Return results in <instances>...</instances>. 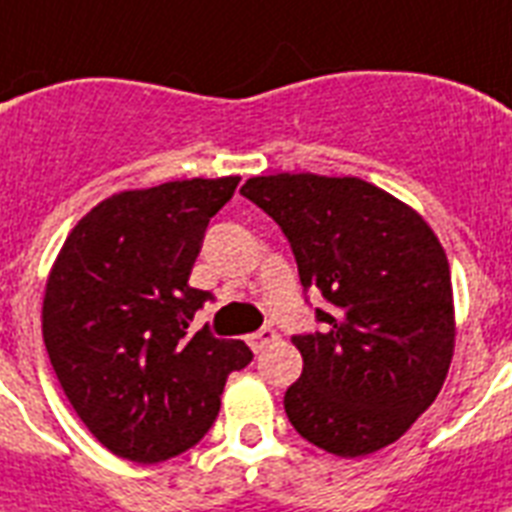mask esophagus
Wrapping results in <instances>:
<instances>
[{
	"mask_svg": "<svg viewBox=\"0 0 512 512\" xmlns=\"http://www.w3.org/2000/svg\"><path fill=\"white\" fill-rule=\"evenodd\" d=\"M277 332H274V329H269V327H264V329H259V332H253V335H248V345H251V350L253 353H261V350L266 348V345H272L274 340H277Z\"/></svg>",
	"mask_w": 512,
	"mask_h": 512,
	"instance_id": "1",
	"label": "esophagus"
}]
</instances>
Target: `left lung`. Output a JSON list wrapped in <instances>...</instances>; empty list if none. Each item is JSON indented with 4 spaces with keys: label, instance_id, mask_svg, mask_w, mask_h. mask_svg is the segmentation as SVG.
Masks as SVG:
<instances>
[{
    "label": "left lung",
    "instance_id": "left-lung-1",
    "mask_svg": "<svg viewBox=\"0 0 512 512\" xmlns=\"http://www.w3.org/2000/svg\"><path fill=\"white\" fill-rule=\"evenodd\" d=\"M240 196L282 227L303 287L332 306L293 337L303 374L285 392L295 432L340 458L377 453L434 403L455 350L445 248L413 206L361 177L280 172Z\"/></svg>",
    "mask_w": 512,
    "mask_h": 512
}]
</instances>
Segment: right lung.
I'll return each instance as SVG.
<instances>
[{"instance_id": "right-lung-1", "label": "right lung", "mask_w": 512, "mask_h": 512, "mask_svg": "<svg viewBox=\"0 0 512 512\" xmlns=\"http://www.w3.org/2000/svg\"><path fill=\"white\" fill-rule=\"evenodd\" d=\"M240 177H193L104 198L70 230L46 277L49 361L88 432L117 458L162 463L204 439L243 340L190 335L209 298L190 269Z\"/></svg>"}]
</instances>
